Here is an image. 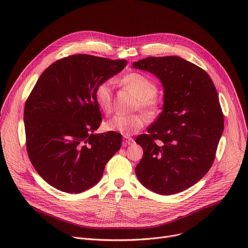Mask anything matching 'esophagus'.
<instances>
[{
    "label": "esophagus",
    "instance_id": "obj_1",
    "mask_svg": "<svg viewBox=\"0 0 248 248\" xmlns=\"http://www.w3.org/2000/svg\"><path fill=\"white\" fill-rule=\"evenodd\" d=\"M134 143L133 138L129 136H124V141H123V145L127 146V145H132Z\"/></svg>",
    "mask_w": 248,
    "mask_h": 248
}]
</instances>
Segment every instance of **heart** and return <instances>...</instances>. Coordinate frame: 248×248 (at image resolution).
<instances>
[{
    "label": "heart",
    "instance_id": "b5f03b06",
    "mask_svg": "<svg viewBox=\"0 0 248 248\" xmlns=\"http://www.w3.org/2000/svg\"><path fill=\"white\" fill-rule=\"evenodd\" d=\"M122 81L135 94L140 107L145 112L151 114L157 109L158 100L156 93L158 86L155 81L138 73L126 75ZM95 101L101 111L104 113L111 112L113 104V82L111 80H105L96 87ZM146 123L147 117L144 114H118L105 123V129L130 136L142 128Z\"/></svg>",
    "mask_w": 248,
    "mask_h": 248
}]
</instances>
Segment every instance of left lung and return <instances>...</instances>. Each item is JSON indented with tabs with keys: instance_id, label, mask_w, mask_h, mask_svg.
Here are the masks:
<instances>
[{
	"instance_id": "obj_1",
	"label": "left lung",
	"mask_w": 248,
	"mask_h": 248,
	"mask_svg": "<svg viewBox=\"0 0 248 248\" xmlns=\"http://www.w3.org/2000/svg\"><path fill=\"white\" fill-rule=\"evenodd\" d=\"M133 68L156 76L164 87L163 112L135 142L143 157L138 181L151 191L170 195L198 183L214 162L224 130L216 87L208 74L176 56L148 57Z\"/></svg>"
}]
</instances>
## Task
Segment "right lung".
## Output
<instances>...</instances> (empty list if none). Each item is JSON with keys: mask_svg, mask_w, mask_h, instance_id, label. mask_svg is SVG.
Listing matches in <instances>:
<instances>
[{"mask_svg": "<svg viewBox=\"0 0 248 248\" xmlns=\"http://www.w3.org/2000/svg\"><path fill=\"white\" fill-rule=\"evenodd\" d=\"M125 60L73 55L46 68L24 107L28 157L41 178L67 193H80L102 178L120 150L122 134L94 133L101 112L96 87L124 68Z\"/></svg>", "mask_w": 248, "mask_h": 248, "instance_id": "1", "label": "right lung"}]
</instances>
